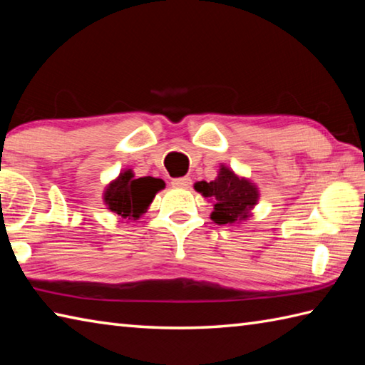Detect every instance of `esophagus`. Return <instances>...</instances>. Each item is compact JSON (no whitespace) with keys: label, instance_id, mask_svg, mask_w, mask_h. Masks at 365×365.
I'll return each mask as SVG.
<instances>
[{"label":"esophagus","instance_id":"esophagus-1","mask_svg":"<svg viewBox=\"0 0 365 365\" xmlns=\"http://www.w3.org/2000/svg\"><path fill=\"white\" fill-rule=\"evenodd\" d=\"M173 187H175V188H183V190H187V188H190L191 187V178L190 177H180V178H174L173 182Z\"/></svg>","mask_w":365,"mask_h":365}]
</instances>
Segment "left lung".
<instances>
[{
  "label": "left lung",
  "instance_id": "1",
  "mask_svg": "<svg viewBox=\"0 0 365 365\" xmlns=\"http://www.w3.org/2000/svg\"><path fill=\"white\" fill-rule=\"evenodd\" d=\"M195 190L213 202L210 218L217 225H235L252 217L259 201V190L245 177H240L225 164L212 182H196Z\"/></svg>",
  "mask_w": 365,
  "mask_h": 365
}]
</instances>
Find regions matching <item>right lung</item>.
Returning a JSON list of instances; mask_svg holds the SVG:
<instances>
[{
    "instance_id": "obj_1",
    "label": "right lung",
    "mask_w": 365,
    "mask_h": 365,
    "mask_svg": "<svg viewBox=\"0 0 365 365\" xmlns=\"http://www.w3.org/2000/svg\"><path fill=\"white\" fill-rule=\"evenodd\" d=\"M164 187L166 183L161 178H135L131 169H125L107 185L103 199L107 209L120 220H139L153 202L156 192Z\"/></svg>"
}]
</instances>
